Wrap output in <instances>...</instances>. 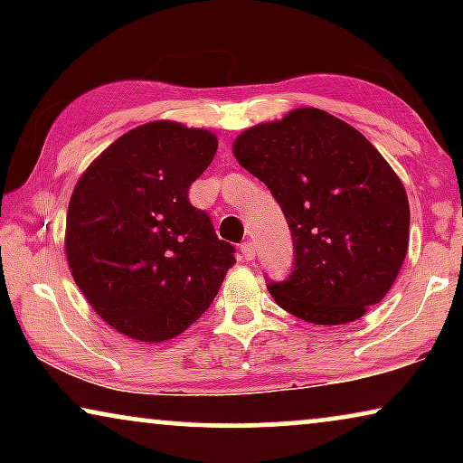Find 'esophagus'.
<instances>
[{
    "label": "esophagus",
    "instance_id": "34e87169",
    "mask_svg": "<svg viewBox=\"0 0 463 463\" xmlns=\"http://www.w3.org/2000/svg\"><path fill=\"white\" fill-rule=\"evenodd\" d=\"M240 250H242L244 261H252V259L257 257V246L252 242H244L242 246H240Z\"/></svg>",
    "mask_w": 463,
    "mask_h": 463
}]
</instances>
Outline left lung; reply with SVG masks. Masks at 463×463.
<instances>
[{
	"instance_id": "8db88e82",
	"label": "left lung",
	"mask_w": 463,
	"mask_h": 463,
	"mask_svg": "<svg viewBox=\"0 0 463 463\" xmlns=\"http://www.w3.org/2000/svg\"><path fill=\"white\" fill-rule=\"evenodd\" d=\"M233 156L274 194L293 233V274L268 287L278 306L335 326L388 295L409 249V200L363 132L299 107L246 128Z\"/></svg>"
}]
</instances>
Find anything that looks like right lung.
<instances>
[{
  "label": "right lung",
  "mask_w": 463,
  "mask_h": 463,
  "mask_svg": "<svg viewBox=\"0 0 463 463\" xmlns=\"http://www.w3.org/2000/svg\"><path fill=\"white\" fill-rule=\"evenodd\" d=\"M219 141L156 119L113 141L75 183L65 252L90 307L126 337L160 344L211 307L233 246L217 238L189 187Z\"/></svg>",
  "instance_id": "obj_1"
}]
</instances>
